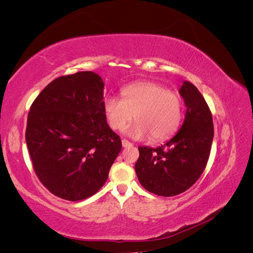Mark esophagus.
<instances>
[{
  "instance_id": "esophagus-1",
  "label": "esophagus",
  "mask_w": 253,
  "mask_h": 253,
  "mask_svg": "<svg viewBox=\"0 0 253 253\" xmlns=\"http://www.w3.org/2000/svg\"><path fill=\"white\" fill-rule=\"evenodd\" d=\"M122 147L124 148H128V147H132V143L129 142V141H127V140H126V139H122Z\"/></svg>"
}]
</instances>
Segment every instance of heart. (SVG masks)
<instances>
[{
	"label": "heart",
	"instance_id": "heart-1",
	"mask_svg": "<svg viewBox=\"0 0 253 253\" xmlns=\"http://www.w3.org/2000/svg\"><path fill=\"white\" fill-rule=\"evenodd\" d=\"M120 94L121 99L106 96L102 101L104 116L113 129L124 127L134 115L136 120L124 132L135 139L150 135L152 140L162 141L177 131L182 102L176 93L162 84L138 81L122 87Z\"/></svg>",
	"mask_w": 253,
	"mask_h": 253
}]
</instances>
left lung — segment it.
Here are the masks:
<instances>
[{"mask_svg": "<svg viewBox=\"0 0 253 253\" xmlns=\"http://www.w3.org/2000/svg\"><path fill=\"white\" fill-rule=\"evenodd\" d=\"M187 108L185 120L170 140L154 149L139 147L135 171L141 186L159 196H174L192 187L208 163L214 128L212 115L195 85L178 90Z\"/></svg>", "mask_w": 253, "mask_h": 253, "instance_id": "left-lung-1", "label": "left lung"}]
</instances>
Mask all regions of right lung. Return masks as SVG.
<instances>
[{
  "mask_svg": "<svg viewBox=\"0 0 253 253\" xmlns=\"http://www.w3.org/2000/svg\"><path fill=\"white\" fill-rule=\"evenodd\" d=\"M103 88L94 72L62 76L30 106L25 139L35 172L63 200L94 195L121 151L119 136L104 116Z\"/></svg>",
  "mask_w": 253,
  "mask_h": 253,
  "instance_id": "obj_1",
  "label": "right lung"
}]
</instances>
